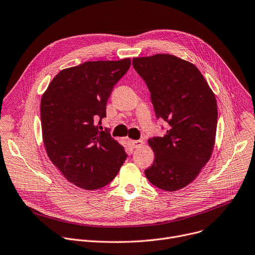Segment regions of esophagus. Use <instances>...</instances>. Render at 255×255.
Instances as JSON below:
<instances>
[{"mask_svg": "<svg viewBox=\"0 0 255 255\" xmlns=\"http://www.w3.org/2000/svg\"><path fill=\"white\" fill-rule=\"evenodd\" d=\"M142 144H143V140H141V139H139V140H131V145H132L134 148L140 147Z\"/></svg>", "mask_w": 255, "mask_h": 255, "instance_id": "obj_1", "label": "esophagus"}]
</instances>
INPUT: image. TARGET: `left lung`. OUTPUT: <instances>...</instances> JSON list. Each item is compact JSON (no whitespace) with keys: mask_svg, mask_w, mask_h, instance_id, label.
Returning <instances> with one entry per match:
<instances>
[{"mask_svg":"<svg viewBox=\"0 0 255 255\" xmlns=\"http://www.w3.org/2000/svg\"><path fill=\"white\" fill-rule=\"evenodd\" d=\"M132 65L150 92L156 120L169 124L163 137L148 140L155 157L145 176L159 189L179 190L196 178L212 155L216 97L198 69L175 56L134 58Z\"/></svg>","mask_w":255,"mask_h":255,"instance_id":"8db88e82","label":"left lung"}]
</instances>
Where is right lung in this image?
I'll return each instance as SVG.
<instances>
[{
	"instance_id": "add662e5",
	"label": "right lung",
	"mask_w": 255,
	"mask_h": 255,
	"mask_svg": "<svg viewBox=\"0 0 255 255\" xmlns=\"http://www.w3.org/2000/svg\"><path fill=\"white\" fill-rule=\"evenodd\" d=\"M130 59L85 62L64 69L40 102L42 139L53 164L76 186L108 185L127 153L110 132L100 130L112 90L128 71Z\"/></svg>"
}]
</instances>
